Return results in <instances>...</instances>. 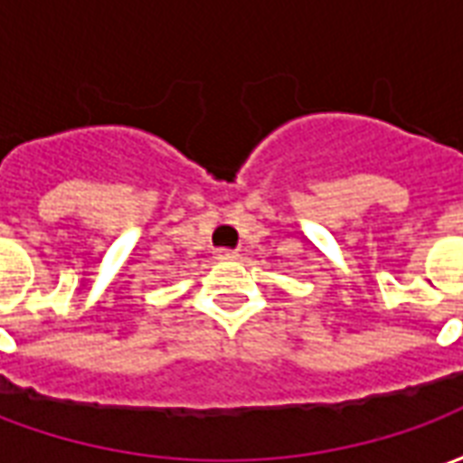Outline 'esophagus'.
<instances>
[{
	"label": "esophagus",
	"mask_w": 463,
	"mask_h": 463,
	"mask_svg": "<svg viewBox=\"0 0 463 463\" xmlns=\"http://www.w3.org/2000/svg\"><path fill=\"white\" fill-rule=\"evenodd\" d=\"M215 260H221V262L238 260V252H235V250H225V248H221V250H215Z\"/></svg>",
	"instance_id": "esophagus-1"
}]
</instances>
